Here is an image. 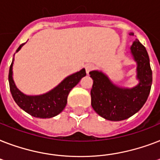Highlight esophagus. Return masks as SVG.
Wrapping results in <instances>:
<instances>
[{"label":"esophagus","instance_id":"obj_1","mask_svg":"<svg viewBox=\"0 0 160 160\" xmlns=\"http://www.w3.org/2000/svg\"><path fill=\"white\" fill-rule=\"evenodd\" d=\"M93 70H94V65L92 64H87V65H85V70H86L87 74H89Z\"/></svg>","mask_w":160,"mask_h":160}]
</instances>
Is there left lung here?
<instances>
[{"mask_svg": "<svg viewBox=\"0 0 160 160\" xmlns=\"http://www.w3.org/2000/svg\"><path fill=\"white\" fill-rule=\"evenodd\" d=\"M134 36V33L129 34ZM137 62L139 85L132 89H122L112 84L105 74L90 72L93 80L91 105L99 115L111 121L124 120L134 115L146 102L152 85V70L145 47L135 39L130 47Z\"/></svg>", "mask_w": 160, "mask_h": 160, "instance_id": "1", "label": "left lung"}]
</instances>
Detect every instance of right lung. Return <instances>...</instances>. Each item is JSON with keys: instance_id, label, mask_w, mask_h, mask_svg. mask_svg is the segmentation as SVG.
Returning <instances> with one entry per match:
<instances>
[{"instance_id": "obj_1", "label": "right lung", "mask_w": 160, "mask_h": 160, "mask_svg": "<svg viewBox=\"0 0 160 160\" xmlns=\"http://www.w3.org/2000/svg\"><path fill=\"white\" fill-rule=\"evenodd\" d=\"M24 44L25 43L19 46L16 52L21 48V46H23ZM85 75V70L82 69L79 72L65 78L60 85L50 92L38 96H28L24 95L16 88L12 78V63L9 70L8 79L11 95L16 104L32 116L44 119L55 116L65 109L67 104L69 93L72 90V88L80 82L81 78Z\"/></svg>"}]
</instances>
